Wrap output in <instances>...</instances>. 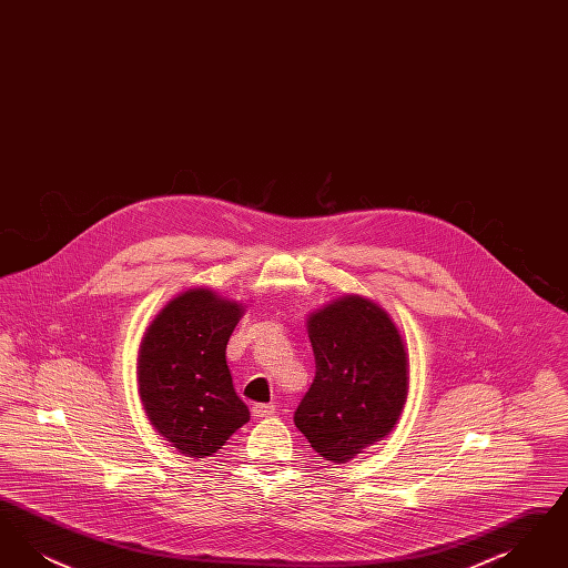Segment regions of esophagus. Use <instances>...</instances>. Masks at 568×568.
Listing matches in <instances>:
<instances>
[{"label":"esophagus","mask_w":568,"mask_h":568,"mask_svg":"<svg viewBox=\"0 0 568 568\" xmlns=\"http://www.w3.org/2000/svg\"><path fill=\"white\" fill-rule=\"evenodd\" d=\"M251 413H253L255 419H262V417H271V415H274L276 408H274V405H262V403H257V405H253Z\"/></svg>","instance_id":"1"}]
</instances>
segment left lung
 <instances>
[{"mask_svg":"<svg viewBox=\"0 0 568 568\" xmlns=\"http://www.w3.org/2000/svg\"><path fill=\"white\" fill-rule=\"evenodd\" d=\"M315 378L294 422L311 447L345 464L398 424L408 394V353L392 317L362 296H343L308 317Z\"/></svg>","mask_w":568,"mask_h":568,"instance_id":"obj_1","label":"left lung"}]
</instances>
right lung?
<instances>
[{
	"label": "right lung",
	"mask_w": 568,
	"mask_h": 568,
	"mask_svg": "<svg viewBox=\"0 0 568 568\" xmlns=\"http://www.w3.org/2000/svg\"><path fill=\"white\" fill-rule=\"evenodd\" d=\"M243 304L213 290L170 300L149 325L138 353V392L153 428L187 458L216 454L248 422L225 349Z\"/></svg>",
	"instance_id": "right-lung-1"
}]
</instances>
